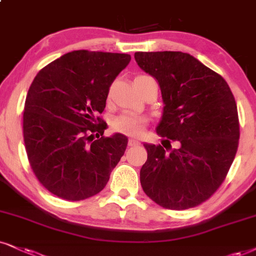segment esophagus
<instances>
[{"label":"esophagus","mask_w":256,"mask_h":256,"mask_svg":"<svg viewBox=\"0 0 256 256\" xmlns=\"http://www.w3.org/2000/svg\"><path fill=\"white\" fill-rule=\"evenodd\" d=\"M140 144V141L135 140V138H129L128 140V146L129 147H135V146H138Z\"/></svg>","instance_id":"esophagus-1"}]
</instances>
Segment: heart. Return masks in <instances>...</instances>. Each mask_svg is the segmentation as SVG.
<instances>
[{
    "label": "heart",
    "instance_id": "heart-1",
    "mask_svg": "<svg viewBox=\"0 0 256 256\" xmlns=\"http://www.w3.org/2000/svg\"><path fill=\"white\" fill-rule=\"evenodd\" d=\"M150 78L148 76H138L134 82ZM148 123V118L144 115L124 112L116 116L112 122V128L116 133L128 135V136H140Z\"/></svg>",
    "mask_w": 256,
    "mask_h": 256
}]
</instances>
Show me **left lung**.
<instances>
[{
  "label": "left lung",
  "instance_id": "obj_1",
  "mask_svg": "<svg viewBox=\"0 0 256 256\" xmlns=\"http://www.w3.org/2000/svg\"><path fill=\"white\" fill-rule=\"evenodd\" d=\"M134 56L158 80L164 102L156 127L162 146L144 144L147 162L140 171L141 186L166 209L197 206L217 191L238 152L234 94L222 76L188 53L136 52Z\"/></svg>",
  "mask_w": 256,
  "mask_h": 256
}]
</instances>
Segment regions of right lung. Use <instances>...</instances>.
<instances>
[{"instance_id": "right-lung-1", "label": "right lung", "mask_w": 256, "mask_h": 256, "mask_svg": "<svg viewBox=\"0 0 256 256\" xmlns=\"http://www.w3.org/2000/svg\"><path fill=\"white\" fill-rule=\"evenodd\" d=\"M129 62L124 53L72 51L41 68L30 84L24 146L38 180L56 197L77 202L97 194L124 154L128 138H104L106 123L97 115Z\"/></svg>"}]
</instances>
